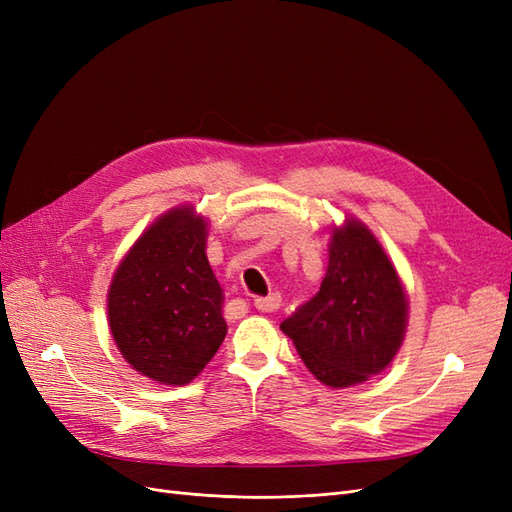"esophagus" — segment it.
<instances>
[{
	"label": "esophagus",
	"mask_w": 512,
	"mask_h": 512,
	"mask_svg": "<svg viewBox=\"0 0 512 512\" xmlns=\"http://www.w3.org/2000/svg\"><path fill=\"white\" fill-rule=\"evenodd\" d=\"M280 305H282V297L280 294H269V297H265V299H256L254 301V307L258 309V312H267V314H271V312H277V309H280Z\"/></svg>",
	"instance_id": "34e87169"
}]
</instances>
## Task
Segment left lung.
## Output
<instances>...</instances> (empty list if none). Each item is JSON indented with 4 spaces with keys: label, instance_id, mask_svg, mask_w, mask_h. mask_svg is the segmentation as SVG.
Segmentation results:
<instances>
[{
    "label": "left lung",
    "instance_id": "8db88e82",
    "mask_svg": "<svg viewBox=\"0 0 512 512\" xmlns=\"http://www.w3.org/2000/svg\"><path fill=\"white\" fill-rule=\"evenodd\" d=\"M408 301L376 237L348 220L331 235L329 267L314 299L280 329L307 369L327 386L365 382L393 361L404 342Z\"/></svg>",
    "mask_w": 512,
    "mask_h": 512
}]
</instances>
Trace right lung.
Returning a JSON list of instances; mask_svg holds the SVG:
<instances>
[{
  "label": "right lung",
  "mask_w": 512,
  "mask_h": 512,
  "mask_svg": "<svg viewBox=\"0 0 512 512\" xmlns=\"http://www.w3.org/2000/svg\"><path fill=\"white\" fill-rule=\"evenodd\" d=\"M205 243V220L190 207L173 209L134 243L108 290V324L123 359L162 384L194 380L226 337Z\"/></svg>",
  "instance_id": "1"
}]
</instances>
